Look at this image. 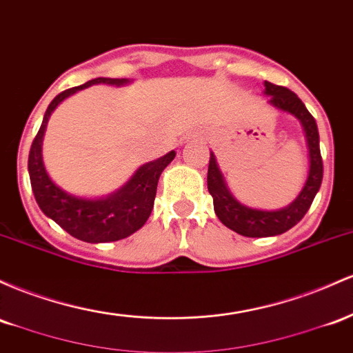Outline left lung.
I'll return each mask as SVG.
<instances>
[{"instance_id": "left-lung-1", "label": "left lung", "mask_w": 353, "mask_h": 353, "mask_svg": "<svg viewBox=\"0 0 353 353\" xmlns=\"http://www.w3.org/2000/svg\"><path fill=\"white\" fill-rule=\"evenodd\" d=\"M265 94H268V103L275 108L282 110L285 113L294 114L299 118L303 126L305 138L308 145V158H310V170H308L307 181H305L300 195L292 201L288 207L273 210H256L241 205L235 196L230 193L221 175L216 158L210 153L208 163V192L213 196V208L221 223L233 232L240 233L243 236L260 239V236H275L285 233L287 230L295 227L303 219L305 213L310 208L312 201L322 185L323 163L320 155V138L319 128H316L315 118L305 108V105L299 97L283 86L273 85L270 81H265Z\"/></svg>"}]
</instances>
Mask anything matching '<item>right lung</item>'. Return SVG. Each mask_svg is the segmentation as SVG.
I'll use <instances>...</instances> for the list:
<instances>
[{"label":"right lung","mask_w":353,"mask_h":353,"mask_svg":"<svg viewBox=\"0 0 353 353\" xmlns=\"http://www.w3.org/2000/svg\"><path fill=\"white\" fill-rule=\"evenodd\" d=\"M128 81L126 78H94L85 85L61 91L50 103L28 157V172H30L31 188L38 207L71 236L88 243H105V241L126 239L143 227L155 203L158 178L176 153L170 152L155 161L145 163L118 192L105 198L91 200V198L70 195L54 185L43 163V134L48 125L50 114L65 98L98 83L121 86Z\"/></svg>","instance_id":"right-lung-1"}]
</instances>
